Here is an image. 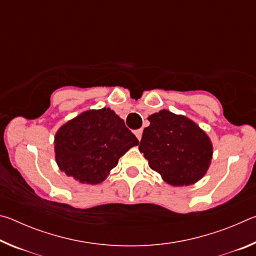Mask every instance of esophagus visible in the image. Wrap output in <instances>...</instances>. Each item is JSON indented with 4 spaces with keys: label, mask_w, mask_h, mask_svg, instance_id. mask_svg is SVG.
<instances>
[{
    "label": "esophagus",
    "mask_w": 256,
    "mask_h": 256,
    "mask_svg": "<svg viewBox=\"0 0 256 256\" xmlns=\"http://www.w3.org/2000/svg\"><path fill=\"white\" fill-rule=\"evenodd\" d=\"M136 136L138 138V141H141V138H142V130H138V131H136Z\"/></svg>",
    "instance_id": "34e87169"
}]
</instances>
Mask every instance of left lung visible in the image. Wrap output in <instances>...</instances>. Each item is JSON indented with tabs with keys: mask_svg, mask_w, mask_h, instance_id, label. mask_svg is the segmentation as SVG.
I'll return each mask as SVG.
<instances>
[{
	"mask_svg": "<svg viewBox=\"0 0 256 256\" xmlns=\"http://www.w3.org/2000/svg\"><path fill=\"white\" fill-rule=\"evenodd\" d=\"M138 146L149 167L172 186L193 185L209 170L214 146L206 131L184 115L162 110L148 118Z\"/></svg>",
	"mask_w": 256,
	"mask_h": 256,
	"instance_id": "1",
	"label": "left lung"
}]
</instances>
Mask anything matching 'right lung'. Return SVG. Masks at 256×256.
Here are the masks:
<instances>
[{"label": "right lung", "mask_w": 256, "mask_h": 256, "mask_svg": "<svg viewBox=\"0 0 256 256\" xmlns=\"http://www.w3.org/2000/svg\"><path fill=\"white\" fill-rule=\"evenodd\" d=\"M136 136L110 108L82 112L60 126L54 136L55 160L66 176L81 184H99L118 159L138 146Z\"/></svg>", "instance_id": "right-lung-1"}]
</instances>
